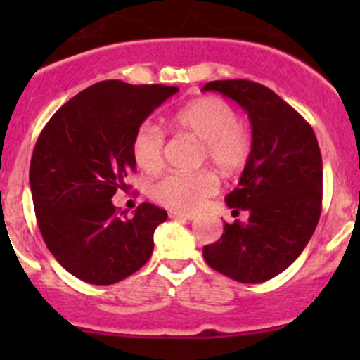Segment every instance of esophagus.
<instances>
[{"label":"esophagus","mask_w":360,"mask_h":360,"mask_svg":"<svg viewBox=\"0 0 360 360\" xmlns=\"http://www.w3.org/2000/svg\"><path fill=\"white\" fill-rule=\"evenodd\" d=\"M170 217H174V219H195V214L193 212H181V210H170L169 212Z\"/></svg>","instance_id":"esophagus-1"}]
</instances>
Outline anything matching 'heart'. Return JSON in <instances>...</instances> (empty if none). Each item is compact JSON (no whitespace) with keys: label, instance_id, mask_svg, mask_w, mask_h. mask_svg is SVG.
Returning <instances> with one entry per match:
<instances>
[{"label":"heart","instance_id":"1","mask_svg":"<svg viewBox=\"0 0 360 360\" xmlns=\"http://www.w3.org/2000/svg\"><path fill=\"white\" fill-rule=\"evenodd\" d=\"M172 125L202 141V162H209L223 174L244 169L250 157V134L238 122L237 111L221 97H198L174 115ZM165 134L157 123L144 122L132 139V157L144 172L162 167ZM216 191V179L209 172L165 174L155 181L150 195L174 210L197 209Z\"/></svg>","mask_w":360,"mask_h":360}]
</instances>
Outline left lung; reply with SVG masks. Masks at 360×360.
I'll use <instances>...</instances> for the list:
<instances>
[{"mask_svg":"<svg viewBox=\"0 0 360 360\" xmlns=\"http://www.w3.org/2000/svg\"><path fill=\"white\" fill-rule=\"evenodd\" d=\"M216 90L248 111L250 157L238 186L226 195L233 216L224 233L203 248V259L219 274L259 284L282 274L303 252L322 210V157L310 123L274 90L249 79H217Z\"/></svg>","mask_w":360,"mask_h":360,"instance_id":"left-lung-1","label":"left lung"}]
</instances>
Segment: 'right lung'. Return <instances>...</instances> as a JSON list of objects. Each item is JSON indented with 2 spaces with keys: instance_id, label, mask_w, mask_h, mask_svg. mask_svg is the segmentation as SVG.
Wrapping results in <instances>:
<instances>
[{
  "instance_id": "1",
  "label": "right lung",
  "mask_w": 360,
  "mask_h": 360,
  "mask_svg": "<svg viewBox=\"0 0 360 360\" xmlns=\"http://www.w3.org/2000/svg\"><path fill=\"white\" fill-rule=\"evenodd\" d=\"M176 92L120 79L96 83L57 110L39 134L29 169L36 219L46 248L79 281L116 284L151 257L165 210L144 202L129 217L111 198L136 169V130Z\"/></svg>"
}]
</instances>
